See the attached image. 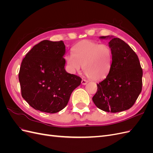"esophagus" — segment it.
Segmentation results:
<instances>
[{
  "label": "esophagus",
  "instance_id": "34e87169",
  "mask_svg": "<svg viewBox=\"0 0 153 153\" xmlns=\"http://www.w3.org/2000/svg\"><path fill=\"white\" fill-rule=\"evenodd\" d=\"M87 82H88V81L87 80L82 79V85H85Z\"/></svg>",
  "mask_w": 153,
  "mask_h": 153
}]
</instances>
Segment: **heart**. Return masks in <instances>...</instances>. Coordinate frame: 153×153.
Segmentation results:
<instances>
[{"label": "heart", "mask_w": 153, "mask_h": 153, "mask_svg": "<svg viewBox=\"0 0 153 153\" xmlns=\"http://www.w3.org/2000/svg\"><path fill=\"white\" fill-rule=\"evenodd\" d=\"M72 52L66 58L72 72L83 66L85 75L92 80H103L108 75L112 61V50L108 45L85 39L74 46Z\"/></svg>", "instance_id": "1"}]
</instances>
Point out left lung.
Returning <instances> with one entry per match:
<instances>
[{"instance_id": "1", "label": "left lung", "mask_w": 153, "mask_h": 153, "mask_svg": "<svg viewBox=\"0 0 153 153\" xmlns=\"http://www.w3.org/2000/svg\"><path fill=\"white\" fill-rule=\"evenodd\" d=\"M101 36L100 38H106ZM112 66L105 79L97 84L92 101L105 112L116 113L130 108L142 88L143 71L136 53L124 41L112 38Z\"/></svg>"}]
</instances>
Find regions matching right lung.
Segmentation results:
<instances>
[{"mask_svg": "<svg viewBox=\"0 0 153 153\" xmlns=\"http://www.w3.org/2000/svg\"><path fill=\"white\" fill-rule=\"evenodd\" d=\"M65 50L62 41L43 40L23 59L18 75L21 93L35 110L50 114L59 112L80 85L82 78L64 69Z\"/></svg>", "mask_w": 153, "mask_h": 153, "instance_id": "right-lung-1", "label": "right lung"}]
</instances>
